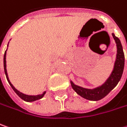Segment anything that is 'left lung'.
Masks as SVG:
<instances>
[{"instance_id": "obj_1", "label": "left lung", "mask_w": 127, "mask_h": 127, "mask_svg": "<svg viewBox=\"0 0 127 127\" xmlns=\"http://www.w3.org/2000/svg\"><path fill=\"white\" fill-rule=\"evenodd\" d=\"M112 36L117 43V59L114 63V66L111 75L107 79V80L101 86L96 87L95 89H86L81 87L79 86L74 84L71 81V84L73 89L81 97L91 100V101H98L105 97L111 90L117 85L119 81H120L124 67V54L123 48L120 40L114 33Z\"/></svg>"}]
</instances>
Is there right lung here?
Instances as JSON below:
<instances>
[{"instance_id": "add662e5", "label": "right lung", "mask_w": 127, "mask_h": 127, "mask_svg": "<svg viewBox=\"0 0 127 127\" xmlns=\"http://www.w3.org/2000/svg\"><path fill=\"white\" fill-rule=\"evenodd\" d=\"M7 51V50H6ZM6 51H5V54H4V57H3V66H4V71H5V76H6V79L8 80L9 84L10 85V86L12 87V89H13V91L16 92V94L20 97L23 100L26 101H28V102H31V101H36V100H38L40 98H41L43 97V96L45 95L46 94V92H44L41 94H38V95H27V94H23L21 92H20L19 91H18L16 89V88L13 86V84L10 83L9 79H8V73H7V70H6Z\"/></svg>"}]
</instances>
